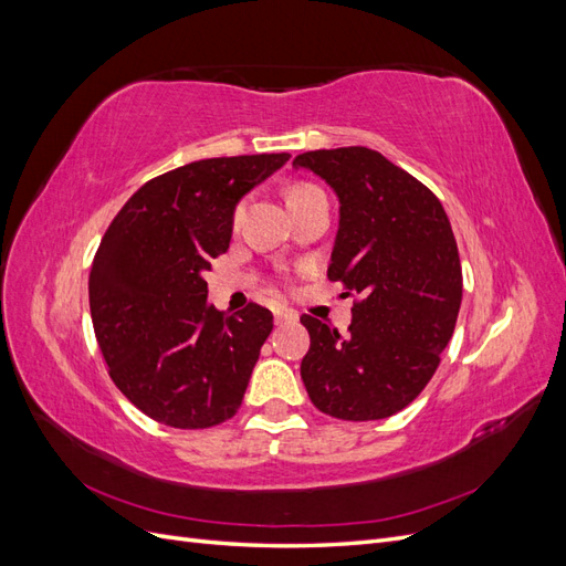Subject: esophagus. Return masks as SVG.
I'll return each mask as SVG.
<instances>
[{
    "mask_svg": "<svg viewBox=\"0 0 566 566\" xmlns=\"http://www.w3.org/2000/svg\"><path fill=\"white\" fill-rule=\"evenodd\" d=\"M273 318H276V325L297 323V314L293 310H276V312H273Z\"/></svg>",
    "mask_w": 566,
    "mask_h": 566,
    "instance_id": "1",
    "label": "esophagus"
}]
</instances>
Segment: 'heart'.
Returning a JSON list of instances; mask_svg holds the SVG:
<instances>
[{"instance_id":"heart-1","label":"heart","mask_w":566,"mask_h":566,"mask_svg":"<svg viewBox=\"0 0 566 566\" xmlns=\"http://www.w3.org/2000/svg\"><path fill=\"white\" fill-rule=\"evenodd\" d=\"M312 188H316L314 184H295V186H290V191H287V200H293V198H297V196H302V193H310ZM241 214V210L235 212V217Z\"/></svg>"}]
</instances>
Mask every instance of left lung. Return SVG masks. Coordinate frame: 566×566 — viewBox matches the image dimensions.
<instances>
[{"label": "left lung", "mask_w": 566, "mask_h": 566, "mask_svg": "<svg viewBox=\"0 0 566 566\" xmlns=\"http://www.w3.org/2000/svg\"><path fill=\"white\" fill-rule=\"evenodd\" d=\"M339 198L328 279L358 300L345 335L304 314L312 337L302 380L312 403L339 420L399 413L432 380L462 300L451 221L439 198L366 146L302 153L293 163Z\"/></svg>", "instance_id": "left-lung-1"}]
</instances>
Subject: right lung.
<instances>
[{
	"mask_svg": "<svg viewBox=\"0 0 566 566\" xmlns=\"http://www.w3.org/2000/svg\"><path fill=\"white\" fill-rule=\"evenodd\" d=\"M287 153L188 163L146 181L111 221L94 254L90 310L115 387L177 430L235 416L273 316L250 302H208L205 271L229 250L233 210Z\"/></svg>",
	"mask_w": 566,
	"mask_h": 566,
	"instance_id": "1",
	"label": "right lung"
}]
</instances>
